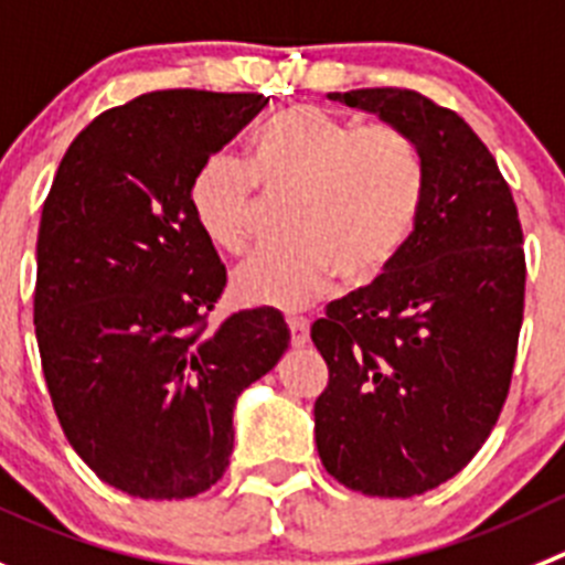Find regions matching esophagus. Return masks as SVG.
I'll return each instance as SVG.
<instances>
[{"label": "esophagus", "mask_w": 565, "mask_h": 565, "mask_svg": "<svg viewBox=\"0 0 565 565\" xmlns=\"http://www.w3.org/2000/svg\"><path fill=\"white\" fill-rule=\"evenodd\" d=\"M289 342H292V348H300L307 345L309 342V323L303 318H289Z\"/></svg>", "instance_id": "obj_1"}]
</instances>
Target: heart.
Instances as JSON below:
<instances>
[{
  "instance_id": "heart-1",
  "label": "heart",
  "mask_w": 565,
  "mask_h": 565,
  "mask_svg": "<svg viewBox=\"0 0 565 565\" xmlns=\"http://www.w3.org/2000/svg\"><path fill=\"white\" fill-rule=\"evenodd\" d=\"M254 178L250 179L249 175ZM253 181L281 194L287 236L258 247L231 278L245 307L307 309L342 276L371 284L404 250L424 200V163L393 125H365L292 105L256 130L250 172L234 156L205 158L189 183L198 228L220 250L239 253L258 217Z\"/></svg>"
}]
</instances>
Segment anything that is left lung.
<instances>
[{"mask_svg": "<svg viewBox=\"0 0 565 565\" xmlns=\"http://www.w3.org/2000/svg\"><path fill=\"white\" fill-rule=\"evenodd\" d=\"M329 99L409 136L424 200L387 273L315 320L329 365L315 443L345 488L418 497L471 462L508 398L524 318L519 209L497 158L455 110L409 88Z\"/></svg>", "mask_w": 565, "mask_h": 565, "instance_id": "1", "label": "left lung"}]
</instances>
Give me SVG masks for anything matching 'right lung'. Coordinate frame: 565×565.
I'll return each instance as SVG.
<instances>
[{
    "label": "right lung",
    "mask_w": 565,
    "mask_h": 565,
    "mask_svg": "<svg viewBox=\"0 0 565 565\" xmlns=\"http://www.w3.org/2000/svg\"><path fill=\"white\" fill-rule=\"evenodd\" d=\"M267 99L150 92L99 114L61 158L35 245V337L57 420L103 482L189 499L234 451L242 390L276 367L289 329L270 307L217 331L225 267L189 183Z\"/></svg>",
    "instance_id": "obj_1"
}]
</instances>
